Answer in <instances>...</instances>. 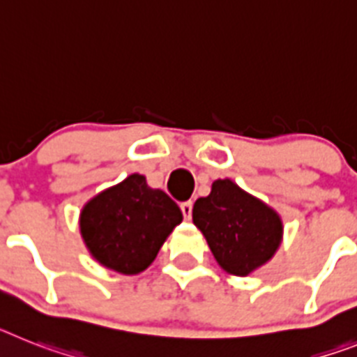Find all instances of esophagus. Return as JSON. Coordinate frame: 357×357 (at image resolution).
<instances>
[{
	"instance_id": "34e87169",
	"label": "esophagus",
	"mask_w": 357,
	"mask_h": 357,
	"mask_svg": "<svg viewBox=\"0 0 357 357\" xmlns=\"http://www.w3.org/2000/svg\"><path fill=\"white\" fill-rule=\"evenodd\" d=\"M181 212H183L185 220H190L192 218V202L181 203Z\"/></svg>"
}]
</instances>
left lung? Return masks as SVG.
I'll return each instance as SVG.
<instances>
[{
	"label": "left lung",
	"mask_w": 357,
	"mask_h": 357,
	"mask_svg": "<svg viewBox=\"0 0 357 357\" xmlns=\"http://www.w3.org/2000/svg\"><path fill=\"white\" fill-rule=\"evenodd\" d=\"M192 220L225 271L247 275L274 256L281 243L280 215L232 183L218 179L194 203Z\"/></svg>",
	"instance_id": "left-lung-1"
}]
</instances>
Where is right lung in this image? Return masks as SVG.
Listing matches in <instances>:
<instances>
[{
    "instance_id": "obj_1",
    "label": "right lung",
    "mask_w": 357,
    "mask_h": 357,
    "mask_svg": "<svg viewBox=\"0 0 357 357\" xmlns=\"http://www.w3.org/2000/svg\"><path fill=\"white\" fill-rule=\"evenodd\" d=\"M183 214L160 188L132 174L86 203L79 229L92 256L121 274H139L154 261Z\"/></svg>"
}]
</instances>
